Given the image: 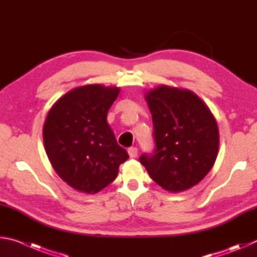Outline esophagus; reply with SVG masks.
I'll use <instances>...</instances> for the list:
<instances>
[{
	"label": "esophagus",
	"mask_w": 257,
	"mask_h": 257,
	"mask_svg": "<svg viewBox=\"0 0 257 257\" xmlns=\"http://www.w3.org/2000/svg\"><path fill=\"white\" fill-rule=\"evenodd\" d=\"M128 154H129V156H130V158H132V159L136 158V156L138 155L137 147H130V149L128 150Z\"/></svg>",
	"instance_id": "34e87169"
}]
</instances>
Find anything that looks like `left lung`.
I'll use <instances>...</instances> for the list:
<instances>
[{"label":"left lung","instance_id":"8db88e82","mask_svg":"<svg viewBox=\"0 0 257 257\" xmlns=\"http://www.w3.org/2000/svg\"><path fill=\"white\" fill-rule=\"evenodd\" d=\"M156 149L141 163L163 189L180 193L201 182L215 163L220 136L216 120L196 94L160 85L145 93Z\"/></svg>","mask_w":257,"mask_h":257}]
</instances>
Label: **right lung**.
Masks as SVG:
<instances>
[{"instance_id":"obj_1","label":"right lung","mask_w":257,"mask_h":257,"mask_svg":"<svg viewBox=\"0 0 257 257\" xmlns=\"http://www.w3.org/2000/svg\"><path fill=\"white\" fill-rule=\"evenodd\" d=\"M120 87H76L61 96L43 127L45 151L58 176L73 189L96 194L115 179L129 159L115 141L106 115Z\"/></svg>"}]
</instances>
